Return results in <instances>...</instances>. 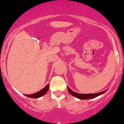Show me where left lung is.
<instances>
[{
	"mask_svg": "<svg viewBox=\"0 0 124 124\" xmlns=\"http://www.w3.org/2000/svg\"><path fill=\"white\" fill-rule=\"evenodd\" d=\"M67 89L68 90H69V93L70 94H72L73 96L76 97V98H78L79 99H82V100H85V99H93V98H96V97L99 96L101 95V94H103L104 93L106 92V91L108 90H104L103 92H98V93H89V94H82V93H78L75 92L73 91L71 89H70V87L69 86H67Z\"/></svg>",
	"mask_w": 124,
	"mask_h": 124,
	"instance_id": "left-lung-1",
	"label": "left lung"
}]
</instances>
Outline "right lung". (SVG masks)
Segmentation results:
<instances>
[{"mask_svg": "<svg viewBox=\"0 0 124 124\" xmlns=\"http://www.w3.org/2000/svg\"><path fill=\"white\" fill-rule=\"evenodd\" d=\"M49 89V84L46 85V86H45L43 89H41V90H39V92H37V93H33L31 94H24V95L26 96L29 97V98H39L40 97L42 96L48 92Z\"/></svg>", "mask_w": 124, "mask_h": 124, "instance_id": "1", "label": "right lung"}]
</instances>
